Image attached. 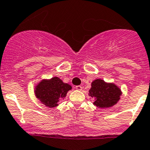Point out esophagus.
Instances as JSON below:
<instances>
[{"label":"esophagus","instance_id":"obj_1","mask_svg":"<svg viewBox=\"0 0 150 150\" xmlns=\"http://www.w3.org/2000/svg\"><path fill=\"white\" fill-rule=\"evenodd\" d=\"M75 88H76L77 90H78V91H81V90L83 89V87L81 86H75Z\"/></svg>","mask_w":150,"mask_h":150}]
</instances>
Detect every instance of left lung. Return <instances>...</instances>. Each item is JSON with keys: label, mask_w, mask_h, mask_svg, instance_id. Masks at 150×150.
<instances>
[{"label": "left lung", "mask_w": 150, "mask_h": 150, "mask_svg": "<svg viewBox=\"0 0 150 150\" xmlns=\"http://www.w3.org/2000/svg\"><path fill=\"white\" fill-rule=\"evenodd\" d=\"M88 95L94 98L93 104L98 108H106L117 104L122 95V91L113 83H106L103 80L96 79L91 83Z\"/></svg>", "instance_id": "obj_1"}]
</instances>
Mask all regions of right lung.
<instances>
[{
	"label": "right lung",
	"mask_w": 150,
	"mask_h": 150,
	"mask_svg": "<svg viewBox=\"0 0 150 150\" xmlns=\"http://www.w3.org/2000/svg\"><path fill=\"white\" fill-rule=\"evenodd\" d=\"M72 86L64 83L60 78L54 77L51 79H43L35 87V95L42 104L49 108L59 105L58 103L66 97Z\"/></svg>",
	"instance_id": "obj_1"
}]
</instances>
